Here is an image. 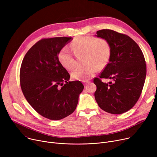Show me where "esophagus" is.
Instances as JSON below:
<instances>
[{"label":"esophagus","instance_id":"esophagus-1","mask_svg":"<svg viewBox=\"0 0 157 157\" xmlns=\"http://www.w3.org/2000/svg\"><path fill=\"white\" fill-rule=\"evenodd\" d=\"M90 81H86V80H84V81H83V83H84V85H86L88 83H89Z\"/></svg>","mask_w":157,"mask_h":157}]
</instances>
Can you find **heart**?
I'll return each mask as SVG.
<instances>
[{
  "label": "heart",
  "mask_w": 157,
  "mask_h": 157,
  "mask_svg": "<svg viewBox=\"0 0 157 157\" xmlns=\"http://www.w3.org/2000/svg\"><path fill=\"white\" fill-rule=\"evenodd\" d=\"M71 48L76 56L85 54V64L77 67L71 74L74 79L86 80L92 78L98 69L105 67L111 54V45L108 40L92 36L76 39L71 44ZM58 60L62 67L67 70H72L76 65L74 54L67 46L60 49Z\"/></svg>",
  "instance_id": "b5f03b06"
}]
</instances>
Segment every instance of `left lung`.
<instances>
[{"instance_id": "left-lung-1", "label": "left lung", "mask_w": 157, "mask_h": 157, "mask_svg": "<svg viewBox=\"0 0 157 157\" xmlns=\"http://www.w3.org/2000/svg\"><path fill=\"white\" fill-rule=\"evenodd\" d=\"M96 36L109 41L111 54L99 77L94 79L95 98L104 111L122 114L133 108L141 94L146 75L144 56L138 44L125 34L103 29ZM102 78L112 81L103 83Z\"/></svg>"}]
</instances>
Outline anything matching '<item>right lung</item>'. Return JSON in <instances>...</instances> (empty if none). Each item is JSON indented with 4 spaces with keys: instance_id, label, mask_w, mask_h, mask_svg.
Here are the masks:
<instances>
[{
    "instance_id": "right-lung-1",
    "label": "right lung",
    "mask_w": 157,
    "mask_h": 157,
    "mask_svg": "<svg viewBox=\"0 0 157 157\" xmlns=\"http://www.w3.org/2000/svg\"><path fill=\"white\" fill-rule=\"evenodd\" d=\"M60 37L43 39L24 56L20 71L22 92L39 114L59 120L75 111L84 88L79 81H69L70 75L58 60L60 49L72 40Z\"/></svg>"
}]
</instances>
